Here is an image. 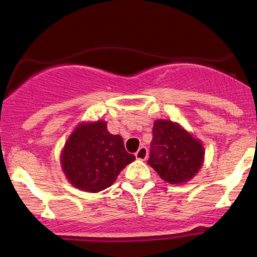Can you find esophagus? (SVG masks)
I'll list each match as a JSON object with an SVG mask.
<instances>
[{
  "mask_svg": "<svg viewBox=\"0 0 257 257\" xmlns=\"http://www.w3.org/2000/svg\"><path fill=\"white\" fill-rule=\"evenodd\" d=\"M136 158L139 160H145L148 158V149L145 147H141L136 153Z\"/></svg>",
  "mask_w": 257,
  "mask_h": 257,
  "instance_id": "esophagus-1",
  "label": "esophagus"
}]
</instances>
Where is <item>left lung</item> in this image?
I'll return each mask as SVG.
<instances>
[{
  "label": "left lung",
  "instance_id": "8db88e82",
  "mask_svg": "<svg viewBox=\"0 0 257 257\" xmlns=\"http://www.w3.org/2000/svg\"><path fill=\"white\" fill-rule=\"evenodd\" d=\"M203 144L177 123L160 119L153 126L148 164L163 180L181 184L190 180L201 168Z\"/></svg>",
  "mask_w": 257,
  "mask_h": 257
}]
</instances>
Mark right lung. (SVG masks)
<instances>
[{
    "mask_svg": "<svg viewBox=\"0 0 257 257\" xmlns=\"http://www.w3.org/2000/svg\"><path fill=\"white\" fill-rule=\"evenodd\" d=\"M61 158L64 174L72 185L89 193L112 185L121 169L136 159L124 148L123 138L110 134L103 120L77 126Z\"/></svg>",
    "mask_w": 257,
    "mask_h": 257,
    "instance_id": "1",
    "label": "right lung"
}]
</instances>
